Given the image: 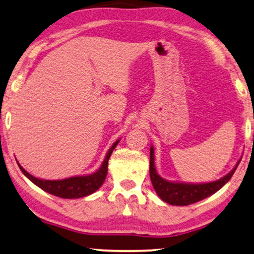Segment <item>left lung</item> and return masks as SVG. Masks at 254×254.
Instances as JSON below:
<instances>
[{"instance_id": "8db88e82", "label": "left lung", "mask_w": 254, "mask_h": 254, "mask_svg": "<svg viewBox=\"0 0 254 254\" xmlns=\"http://www.w3.org/2000/svg\"><path fill=\"white\" fill-rule=\"evenodd\" d=\"M238 164L239 162L226 176L215 182H210V183H174V182L163 180L156 173L154 166V149L151 147V153H149V176H151L153 188H154L156 193L163 201L175 206H188L191 205V203L198 202L200 200L209 197V195L215 193L216 191H219L233 177Z\"/></svg>"}]
</instances>
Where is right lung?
Returning a JSON list of instances; mask_svg holds the SVG:
<instances>
[{"label":"right lung","instance_id":"right-lung-1","mask_svg":"<svg viewBox=\"0 0 254 254\" xmlns=\"http://www.w3.org/2000/svg\"><path fill=\"white\" fill-rule=\"evenodd\" d=\"M120 140L114 142V145L109 148L108 153H107L105 161H103L101 168L94 174L87 175V176H76L65 178V180L60 181H46L40 180L32 176L24 169L23 167L18 163L21 173L30 180L32 183H34L37 187H39L42 190L48 192V193L54 194L56 197L64 198V199H76V198H83L86 197L88 194H92L103 184L106 180L107 171H108V160L112 155L114 149H115L116 145L119 144Z\"/></svg>","mask_w":254,"mask_h":254}]
</instances>
